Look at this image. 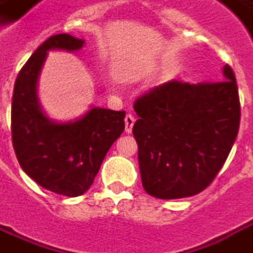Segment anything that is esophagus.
<instances>
[{
    "label": "esophagus",
    "instance_id": "1",
    "mask_svg": "<svg viewBox=\"0 0 253 253\" xmlns=\"http://www.w3.org/2000/svg\"><path fill=\"white\" fill-rule=\"evenodd\" d=\"M135 124V117L132 114H128L125 117V132L126 133H130L132 132V126Z\"/></svg>",
    "mask_w": 253,
    "mask_h": 253
}]
</instances>
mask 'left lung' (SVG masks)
I'll return each mask as SVG.
<instances>
[{
  "mask_svg": "<svg viewBox=\"0 0 253 253\" xmlns=\"http://www.w3.org/2000/svg\"><path fill=\"white\" fill-rule=\"evenodd\" d=\"M224 81L172 79L135 101L133 125L142 185L159 199L202 192L217 175L237 139L241 106L233 69Z\"/></svg>",
  "mask_w": 253,
  "mask_h": 253,
  "instance_id": "8db88e82",
  "label": "left lung"
}]
</instances>
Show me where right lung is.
Returning a JSON list of instances; mask_svg holds the SVG:
<instances>
[{
	"mask_svg": "<svg viewBox=\"0 0 253 253\" xmlns=\"http://www.w3.org/2000/svg\"><path fill=\"white\" fill-rule=\"evenodd\" d=\"M83 39H47L18 74L12 96V145L20 167L54 194L75 198L93 184L107 152L125 128V111L91 107L81 118L57 123L39 101L37 82L51 50L79 51Z\"/></svg>",
	"mask_w": 253,
	"mask_h": 253,
	"instance_id": "1",
	"label": "right lung"
}]
</instances>
